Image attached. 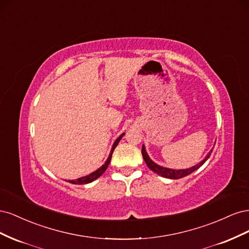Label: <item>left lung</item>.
Listing matches in <instances>:
<instances>
[{
    "label": "left lung",
    "instance_id": "obj_1",
    "mask_svg": "<svg viewBox=\"0 0 249 249\" xmlns=\"http://www.w3.org/2000/svg\"><path fill=\"white\" fill-rule=\"evenodd\" d=\"M212 150L213 149L210 150V152L208 153V155L205 157V159H203L201 162H199L196 165H194V166H192L190 168H186V169H171V168L160 166V165H158L157 163H155L152 159H150L149 156L146 153V149H145L144 145H142L141 153H142L143 159H144V161H145V163L147 165V167L150 170H153L154 172L157 173V175H159V176H161L163 178H171V179H178V178H182L184 177L189 176L190 173L194 172L195 170H197L201 166V165L209 159L210 156H211V153H212Z\"/></svg>",
    "mask_w": 249,
    "mask_h": 249
}]
</instances>
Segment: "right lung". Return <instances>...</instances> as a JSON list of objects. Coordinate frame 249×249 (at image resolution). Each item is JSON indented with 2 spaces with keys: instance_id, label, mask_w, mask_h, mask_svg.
I'll return each instance as SVG.
<instances>
[{
  "instance_id": "right-lung-1",
  "label": "right lung",
  "mask_w": 249,
  "mask_h": 249,
  "mask_svg": "<svg viewBox=\"0 0 249 249\" xmlns=\"http://www.w3.org/2000/svg\"><path fill=\"white\" fill-rule=\"evenodd\" d=\"M124 135V133H123L122 135H120V136L115 140V142L113 143V145H112V148H111V152H110V154H109L108 159L106 160V162H105L99 169H96L95 171L91 172V173H90V175H88V176L79 178H77V179H71V180H70V183H71V184H76V185H83V184L91 183V182H93V180H95L96 178H99L103 175V173H104L105 171H106V169L108 168V166H109V163H110V161H111V158H112L113 150L115 149V147L117 146V144L119 143V141L122 140V138H123Z\"/></svg>"
}]
</instances>
